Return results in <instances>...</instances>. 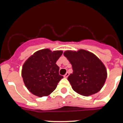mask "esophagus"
I'll use <instances>...</instances> for the list:
<instances>
[{
  "label": "esophagus",
  "mask_w": 123,
  "mask_h": 123,
  "mask_svg": "<svg viewBox=\"0 0 123 123\" xmlns=\"http://www.w3.org/2000/svg\"><path fill=\"white\" fill-rule=\"evenodd\" d=\"M69 73L67 72V73H66L65 75H64V78H68V76H69Z\"/></svg>",
  "instance_id": "34e87169"
}]
</instances>
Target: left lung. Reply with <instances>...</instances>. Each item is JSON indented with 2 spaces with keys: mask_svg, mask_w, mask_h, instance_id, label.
<instances>
[{
  "mask_svg": "<svg viewBox=\"0 0 123 123\" xmlns=\"http://www.w3.org/2000/svg\"><path fill=\"white\" fill-rule=\"evenodd\" d=\"M71 65L73 73L68 78L73 89L84 96L98 92L106 81V69L95 55L84 50L64 53Z\"/></svg>",
  "mask_w": 123,
  "mask_h": 123,
  "instance_id": "left-lung-1",
  "label": "left lung"
}]
</instances>
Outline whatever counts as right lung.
Masks as SVG:
<instances>
[{
    "instance_id": "add662e5",
    "label": "right lung",
    "mask_w": 123,
    "mask_h": 123,
    "mask_svg": "<svg viewBox=\"0 0 123 123\" xmlns=\"http://www.w3.org/2000/svg\"><path fill=\"white\" fill-rule=\"evenodd\" d=\"M62 51L43 49L35 52L24 63L22 75L28 90L38 97L47 96L56 89L63 76L59 74L56 61Z\"/></svg>"
}]
</instances>
